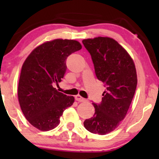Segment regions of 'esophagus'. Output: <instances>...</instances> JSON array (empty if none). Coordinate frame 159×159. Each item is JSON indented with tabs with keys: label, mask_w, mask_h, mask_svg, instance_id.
Wrapping results in <instances>:
<instances>
[{
	"label": "esophagus",
	"mask_w": 159,
	"mask_h": 159,
	"mask_svg": "<svg viewBox=\"0 0 159 159\" xmlns=\"http://www.w3.org/2000/svg\"><path fill=\"white\" fill-rule=\"evenodd\" d=\"M75 99H76V101H79V102H84V101H86V99H84V98H82L81 95H76Z\"/></svg>",
	"instance_id": "obj_1"
}]
</instances>
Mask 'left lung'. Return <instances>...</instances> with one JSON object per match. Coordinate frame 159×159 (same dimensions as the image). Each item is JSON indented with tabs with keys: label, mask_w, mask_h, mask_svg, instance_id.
<instances>
[{
	"label": "left lung",
	"mask_w": 159,
	"mask_h": 159,
	"mask_svg": "<svg viewBox=\"0 0 159 159\" xmlns=\"http://www.w3.org/2000/svg\"><path fill=\"white\" fill-rule=\"evenodd\" d=\"M82 43L90 53L97 78L106 88L101 104L93 103L95 112L84 126L92 133L103 135L118 127L127 115L138 84L135 65L113 38L98 37L84 39Z\"/></svg>",
	"instance_id": "8db88e82"
}]
</instances>
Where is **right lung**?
<instances>
[{
  "label": "right lung",
  "mask_w": 159,
  "mask_h": 159,
  "mask_svg": "<svg viewBox=\"0 0 159 159\" xmlns=\"http://www.w3.org/2000/svg\"><path fill=\"white\" fill-rule=\"evenodd\" d=\"M81 48L77 40L56 39L36 47L24 62L19 102L25 118L40 131L57 127L64 111L75 102L73 96L58 92L53 85L64 77L66 58Z\"/></svg>",
  "instance_id": "add662e5"
}]
</instances>
